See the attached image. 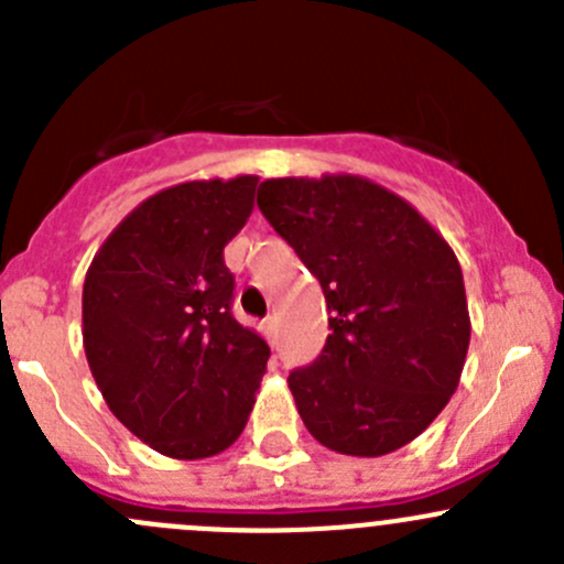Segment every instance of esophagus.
Instances as JSON below:
<instances>
[{
	"mask_svg": "<svg viewBox=\"0 0 564 564\" xmlns=\"http://www.w3.org/2000/svg\"><path fill=\"white\" fill-rule=\"evenodd\" d=\"M275 327H278L275 316H267L264 322H261V329H264V335H267V340H270V344H272V338H275Z\"/></svg>",
	"mask_w": 564,
	"mask_h": 564,
	"instance_id": "obj_1",
	"label": "esophagus"
}]
</instances>
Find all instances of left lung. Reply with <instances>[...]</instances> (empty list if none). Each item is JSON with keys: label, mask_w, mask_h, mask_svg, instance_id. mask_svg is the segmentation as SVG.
Segmentation results:
<instances>
[{"label": "left lung", "mask_w": 564, "mask_h": 564, "mask_svg": "<svg viewBox=\"0 0 564 564\" xmlns=\"http://www.w3.org/2000/svg\"><path fill=\"white\" fill-rule=\"evenodd\" d=\"M256 204L327 300L322 355L289 373L305 429L344 456L409 445L451 401L469 349L453 248L362 176L267 180Z\"/></svg>", "instance_id": "left-lung-1"}]
</instances>
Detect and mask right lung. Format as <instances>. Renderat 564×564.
Segmentation results:
<instances>
[{"mask_svg": "<svg viewBox=\"0 0 564 564\" xmlns=\"http://www.w3.org/2000/svg\"><path fill=\"white\" fill-rule=\"evenodd\" d=\"M256 176L182 182L147 198L84 281V351L119 423L152 451L207 458L235 445L270 346L231 314L224 248L253 209Z\"/></svg>", "mask_w": 564, "mask_h": 564, "instance_id": "add662e5", "label": "right lung"}]
</instances>
